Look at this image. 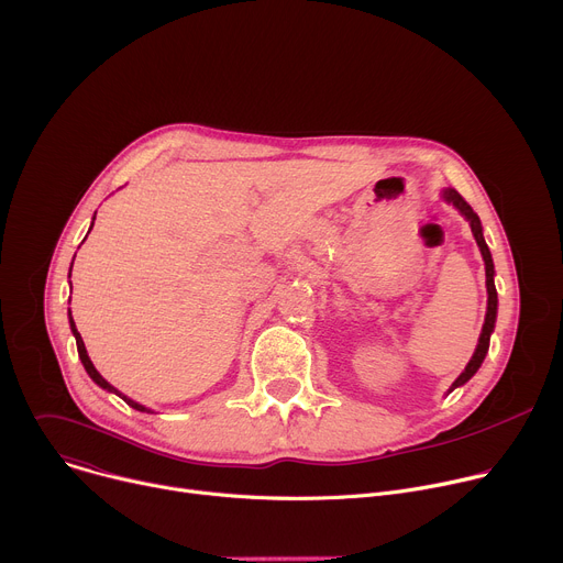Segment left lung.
I'll return each instance as SVG.
<instances>
[{
    "instance_id": "8db88e82",
    "label": "left lung",
    "mask_w": 563,
    "mask_h": 563,
    "mask_svg": "<svg viewBox=\"0 0 563 563\" xmlns=\"http://www.w3.org/2000/svg\"><path fill=\"white\" fill-rule=\"evenodd\" d=\"M442 199H444L446 203H453V206H455V208L466 217V221L471 223V232H473V236H475V241H477V247H479L482 258H484V265H486V291H488V307H486V318H484V327H482V333H479L477 349H475L473 357L468 360L466 368L460 373V378L451 385V389H449V391H453V389L462 387L464 383H468V380L475 376L477 368L482 366V362H484V357H486V353H488L490 333H493V329H495V320H497V289H495V280H493V276H495V267H493L490 250H488V245H486V241H484V234H482L479 217H477V214L473 212V208L462 199V195H460V192H455V190H451V187H446V190L442 192Z\"/></svg>"
}]
</instances>
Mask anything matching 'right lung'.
<instances>
[{
	"mask_svg": "<svg viewBox=\"0 0 563 563\" xmlns=\"http://www.w3.org/2000/svg\"><path fill=\"white\" fill-rule=\"evenodd\" d=\"M92 225H95V219H92ZM92 230V228H90ZM90 234V232H88ZM73 269V267H70ZM70 329H73V335H75V340H77V351H79V357H81V364H84V368L88 371V376L101 387V389H106V391H110V394H117L125 405H130L132 409H136V411H147L150 413V409H145L143 405H139V402H134V400H130L128 396H123V394H119L106 378H101V373L95 368V364H92V360L88 357V351H86V344H84V340H81V333L77 331V327H75V320H73V316H70Z\"/></svg>",
	"mask_w": 563,
	"mask_h": 563,
	"instance_id": "add662e5",
	"label": "right lung"
}]
</instances>
